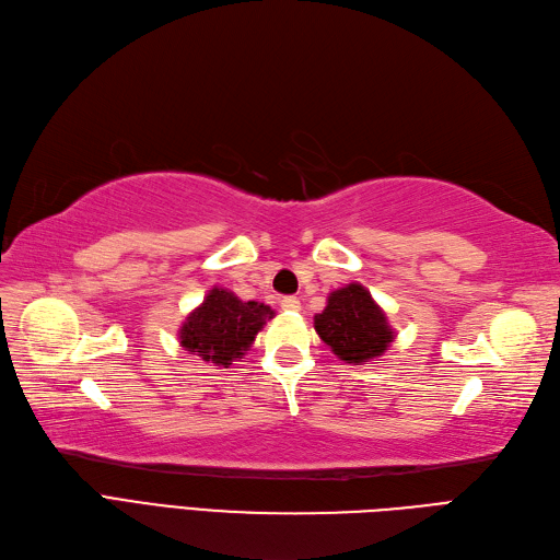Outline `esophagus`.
<instances>
[{"label": "esophagus", "instance_id": "1", "mask_svg": "<svg viewBox=\"0 0 560 560\" xmlns=\"http://www.w3.org/2000/svg\"><path fill=\"white\" fill-rule=\"evenodd\" d=\"M280 307H282V311H287V313H296L299 307H301V301L296 296H284L280 301Z\"/></svg>", "mask_w": 560, "mask_h": 560}]
</instances>
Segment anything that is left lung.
<instances>
[{"label":"left lung","mask_w":560,"mask_h":560,"mask_svg":"<svg viewBox=\"0 0 560 560\" xmlns=\"http://www.w3.org/2000/svg\"><path fill=\"white\" fill-rule=\"evenodd\" d=\"M315 331L338 359L354 365L382 357L394 342L387 315L359 282L329 294L324 311L315 315Z\"/></svg>","instance_id":"obj_1"}]
</instances>
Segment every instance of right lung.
<instances>
[{
	"label": "right lung",
	"mask_w": 560,
	"mask_h": 560,
	"mask_svg": "<svg viewBox=\"0 0 560 560\" xmlns=\"http://www.w3.org/2000/svg\"><path fill=\"white\" fill-rule=\"evenodd\" d=\"M276 313L257 301H241L234 292L213 287L199 307L183 322L178 338L189 354L229 369L243 359L255 336Z\"/></svg>",
	"instance_id": "right-lung-1"
}]
</instances>
